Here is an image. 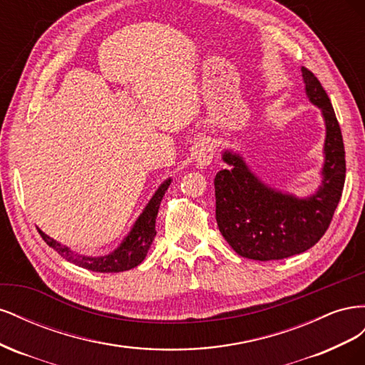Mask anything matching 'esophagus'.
<instances>
[{"label":"esophagus","mask_w":365,"mask_h":365,"mask_svg":"<svg viewBox=\"0 0 365 365\" xmlns=\"http://www.w3.org/2000/svg\"><path fill=\"white\" fill-rule=\"evenodd\" d=\"M193 155L195 161L197 164V168H204V165H208L213 160L215 155V146L212 140L202 138L196 143L193 146Z\"/></svg>","instance_id":"1"}]
</instances>
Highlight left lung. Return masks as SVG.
<instances>
[{"instance_id":"left-lung-1","label":"left lung","mask_w":365,"mask_h":365,"mask_svg":"<svg viewBox=\"0 0 365 365\" xmlns=\"http://www.w3.org/2000/svg\"><path fill=\"white\" fill-rule=\"evenodd\" d=\"M309 101L322 108L326 121L323 181L315 195L298 200L264 185L237 153L224 152L230 165L216 173V222L239 256L280 260L312 248L332 222L346 181V152L341 128L324 88L302 68Z\"/></svg>"}]
</instances>
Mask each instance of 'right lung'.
<instances>
[{
  "mask_svg": "<svg viewBox=\"0 0 365 365\" xmlns=\"http://www.w3.org/2000/svg\"><path fill=\"white\" fill-rule=\"evenodd\" d=\"M169 185H170V180H168L160 185V189L157 190L155 195L152 196V200L146 205L145 212L140 215L134 228L130 230V233L123 240V244H121L114 252L108 254V256H103V257L79 256V254L73 252L70 248L58 244L56 240H53L46 233H42L41 230H39V235L43 240H46V244L53 250H56L65 260H68L77 264V267L85 268L88 271L121 272V271L132 269L145 260L152 240L157 235L155 219L158 215V208H160L163 196L165 190H168Z\"/></svg>",
  "mask_w": 365,
  "mask_h": 365,
  "instance_id": "right-lung-1",
  "label": "right lung"
}]
</instances>
